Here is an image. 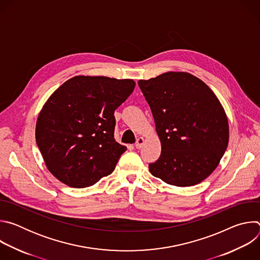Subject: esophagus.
Wrapping results in <instances>:
<instances>
[{
    "label": "esophagus",
    "instance_id": "1",
    "mask_svg": "<svg viewBox=\"0 0 260 260\" xmlns=\"http://www.w3.org/2000/svg\"><path fill=\"white\" fill-rule=\"evenodd\" d=\"M144 142H145V140H144L142 137L138 138V140H137V142H136V144H135V147L137 148V149H141L143 144H144Z\"/></svg>",
    "mask_w": 260,
    "mask_h": 260
}]
</instances>
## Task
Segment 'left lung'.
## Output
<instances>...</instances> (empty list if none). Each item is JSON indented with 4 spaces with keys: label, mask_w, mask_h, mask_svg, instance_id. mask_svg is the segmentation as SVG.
Wrapping results in <instances>:
<instances>
[{
    "label": "left lung",
    "mask_w": 260,
    "mask_h": 260,
    "mask_svg": "<svg viewBox=\"0 0 260 260\" xmlns=\"http://www.w3.org/2000/svg\"><path fill=\"white\" fill-rule=\"evenodd\" d=\"M161 143L150 173L179 187L199 184L217 168L229 145V120L211 88L185 72L138 82Z\"/></svg>",
    "instance_id": "1"
}]
</instances>
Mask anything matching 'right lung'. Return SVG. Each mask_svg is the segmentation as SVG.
Listing matches in <instances>:
<instances>
[{
    "mask_svg": "<svg viewBox=\"0 0 260 260\" xmlns=\"http://www.w3.org/2000/svg\"><path fill=\"white\" fill-rule=\"evenodd\" d=\"M135 85L132 79L75 76L50 95L37 119L36 142L56 179L82 188L114 171L126 150L114 139V111Z\"/></svg>",
    "mask_w": 260,
    "mask_h": 260,
    "instance_id": "1",
    "label": "right lung"
}]
</instances>
